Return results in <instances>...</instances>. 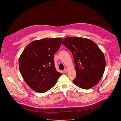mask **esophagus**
<instances>
[{"mask_svg":"<svg viewBox=\"0 0 121 121\" xmlns=\"http://www.w3.org/2000/svg\"><path fill=\"white\" fill-rule=\"evenodd\" d=\"M64 72H65V73H67V71H68V69H67V68H65V69H64Z\"/></svg>","mask_w":121,"mask_h":121,"instance_id":"esophagus-1","label":"esophagus"}]
</instances>
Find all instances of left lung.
Segmentation results:
<instances>
[{
	"label": "left lung",
	"mask_w": 121,
	"mask_h": 121,
	"mask_svg": "<svg viewBox=\"0 0 121 121\" xmlns=\"http://www.w3.org/2000/svg\"><path fill=\"white\" fill-rule=\"evenodd\" d=\"M62 44L73 56L76 71L74 83L80 88L88 90L96 85L104 72L106 61L102 52L90 39L66 37Z\"/></svg>",
	"instance_id": "obj_1"
}]
</instances>
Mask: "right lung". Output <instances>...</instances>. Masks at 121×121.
Returning <instances> with one entry per match:
<instances>
[{"label": "right lung", "instance_id": "add662e5", "mask_svg": "<svg viewBox=\"0 0 121 121\" xmlns=\"http://www.w3.org/2000/svg\"><path fill=\"white\" fill-rule=\"evenodd\" d=\"M62 41L60 38L34 41L21 54L19 60L20 71L25 82L34 91H47L62 75L56 69L54 57Z\"/></svg>", "mask_w": 121, "mask_h": 121}]
</instances>
